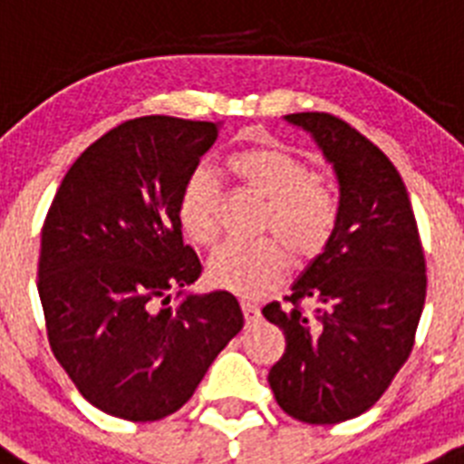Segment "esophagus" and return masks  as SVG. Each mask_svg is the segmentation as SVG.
Masks as SVG:
<instances>
[{
    "label": "esophagus",
    "mask_w": 464,
    "mask_h": 464,
    "mask_svg": "<svg viewBox=\"0 0 464 464\" xmlns=\"http://www.w3.org/2000/svg\"><path fill=\"white\" fill-rule=\"evenodd\" d=\"M243 314H245V321H247V325L255 321H259V316H262V314H259V306L250 304V302H243Z\"/></svg>",
    "instance_id": "34e87169"
}]
</instances>
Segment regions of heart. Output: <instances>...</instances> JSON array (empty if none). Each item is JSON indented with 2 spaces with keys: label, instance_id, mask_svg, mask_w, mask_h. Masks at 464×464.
Returning <instances> with one entry per match:
<instances>
[{
  "label": "heart",
  "instance_id": "1",
  "mask_svg": "<svg viewBox=\"0 0 464 464\" xmlns=\"http://www.w3.org/2000/svg\"><path fill=\"white\" fill-rule=\"evenodd\" d=\"M226 172L264 200L259 231L276 238L226 243L209 256L208 280L219 290L256 297L278 285L287 268V246L297 259H314L328 247L337 226V200L314 179L311 167L290 148L256 143L226 158ZM219 196L208 169L190 172L179 190V224L190 240L219 236Z\"/></svg>",
  "mask_w": 464,
  "mask_h": 464
}]
</instances>
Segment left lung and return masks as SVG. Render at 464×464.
Segmentation results:
<instances>
[{
  "instance_id": "1",
  "label": "left lung",
  "mask_w": 464,
  "mask_h": 464,
  "mask_svg": "<svg viewBox=\"0 0 464 464\" xmlns=\"http://www.w3.org/2000/svg\"><path fill=\"white\" fill-rule=\"evenodd\" d=\"M285 120L333 165L340 208L328 247L285 297L290 306L262 309L285 334L268 384L295 420L334 424L375 406L411 356L427 295L424 252L403 179L375 143L330 112ZM304 298L317 304L311 317Z\"/></svg>"
}]
</instances>
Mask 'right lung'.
I'll list each match as a JSON object with an SVG mask.
<instances>
[{
	"instance_id": "obj_1",
	"label": "right lung",
	"mask_w": 464,
	"mask_h": 464,
	"mask_svg": "<svg viewBox=\"0 0 464 464\" xmlns=\"http://www.w3.org/2000/svg\"><path fill=\"white\" fill-rule=\"evenodd\" d=\"M217 134L219 124L167 115L118 124L70 167L42 226L49 344L80 394L112 418L177 412L243 330L231 292L169 306V292L202 274L177 200Z\"/></svg>"
}]
</instances>
